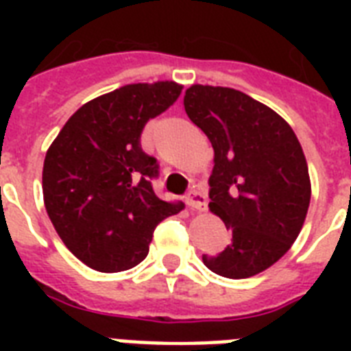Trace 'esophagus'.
I'll list each match as a JSON object with an SVG mask.
<instances>
[{"label": "esophagus", "mask_w": 351, "mask_h": 351, "mask_svg": "<svg viewBox=\"0 0 351 351\" xmlns=\"http://www.w3.org/2000/svg\"><path fill=\"white\" fill-rule=\"evenodd\" d=\"M186 202L189 208L197 209V211H204V209H206V197H204L200 191H197V189L189 191V195H187V198H186Z\"/></svg>", "instance_id": "34e87169"}]
</instances>
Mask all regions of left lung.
<instances>
[{
    "instance_id": "1",
    "label": "left lung",
    "mask_w": 351,
    "mask_h": 351,
    "mask_svg": "<svg viewBox=\"0 0 351 351\" xmlns=\"http://www.w3.org/2000/svg\"><path fill=\"white\" fill-rule=\"evenodd\" d=\"M184 109L213 145L209 209L233 233L219 255H202L204 264L222 277H253L302 230L311 198L302 147L282 117L230 87L191 85Z\"/></svg>"
}]
</instances>
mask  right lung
I'll use <instances>...</instances> for the list:
<instances>
[{
  "label": "right lung",
  "instance_id": "right-lung-1",
  "mask_svg": "<svg viewBox=\"0 0 351 351\" xmlns=\"http://www.w3.org/2000/svg\"><path fill=\"white\" fill-rule=\"evenodd\" d=\"M176 82L131 84L82 106L43 162V200L52 226L74 256L101 273L125 271L147 256L154 228L184 204L160 200L143 153L145 123L180 96Z\"/></svg>",
  "mask_w": 351,
  "mask_h": 351
}]
</instances>
